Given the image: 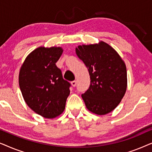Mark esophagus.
Returning <instances> with one entry per match:
<instances>
[{"mask_svg":"<svg viewBox=\"0 0 152 152\" xmlns=\"http://www.w3.org/2000/svg\"><path fill=\"white\" fill-rule=\"evenodd\" d=\"M71 85L73 87L76 86V85H77V82H76V81L75 80V81H72V82H71Z\"/></svg>","mask_w":152,"mask_h":152,"instance_id":"esophagus-1","label":"esophagus"}]
</instances>
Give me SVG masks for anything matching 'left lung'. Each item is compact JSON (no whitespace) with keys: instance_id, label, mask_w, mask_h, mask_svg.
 Wrapping results in <instances>:
<instances>
[{"instance_id":"obj_1","label":"left lung","mask_w":152,"mask_h":152,"mask_svg":"<svg viewBox=\"0 0 152 152\" xmlns=\"http://www.w3.org/2000/svg\"><path fill=\"white\" fill-rule=\"evenodd\" d=\"M75 50L90 75V86L82 95L86 108L97 115L110 113L125 94V64L117 52L103 41L99 44L79 45Z\"/></svg>"}]
</instances>
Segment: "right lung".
<instances>
[{"label": "right lung", "mask_w": 152, "mask_h": 152, "mask_svg": "<svg viewBox=\"0 0 152 152\" xmlns=\"http://www.w3.org/2000/svg\"><path fill=\"white\" fill-rule=\"evenodd\" d=\"M63 50L39 47L26 57L20 68L18 82L27 104L45 118L63 113L71 84L64 80L56 63Z\"/></svg>", "instance_id": "add662e5"}]
</instances>
